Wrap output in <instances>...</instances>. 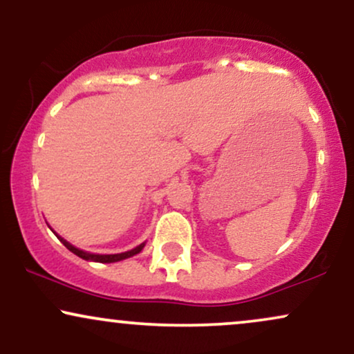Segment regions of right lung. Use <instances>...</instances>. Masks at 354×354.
Here are the masks:
<instances>
[{
    "label": "right lung",
    "mask_w": 354,
    "mask_h": 354,
    "mask_svg": "<svg viewBox=\"0 0 354 354\" xmlns=\"http://www.w3.org/2000/svg\"><path fill=\"white\" fill-rule=\"evenodd\" d=\"M58 239H60L62 243H64L65 247L68 248L71 253H75L80 258L86 259V261H96V263H115V261H120V259L131 258V257H133V254L140 253L142 248L145 247V243H140V245H138V247H136L133 250H129V252H124V253H118V254H95V253H86V252H83V250L73 247V245H70L68 241L62 239V236H58Z\"/></svg>",
    "instance_id": "right-lung-1"
}]
</instances>
